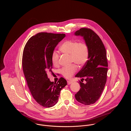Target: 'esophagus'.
Returning a JSON list of instances; mask_svg holds the SVG:
<instances>
[{"mask_svg": "<svg viewBox=\"0 0 131 131\" xmlns=\"http://www.w3.org/2000/svg\"><path fill=\"white\" fill-rule=\"evenodd\" d=\"M67 82H68V85H70L73 83V82L72 81H68Z\"/></svg>", "mask_w": 131, "mask_h": 131, "instance_id": "esophagus-1", "label": "esophagus"}]
</instances>
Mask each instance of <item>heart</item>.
I'll list each match as a JSON object with an SVG mask.
<instances>
[{"label": "heart", "mask_w": 131, "mask_h": 131, "mask_svg": "<svg viewBox=\"0 0 131 131\" xmlns=\"http://www.w3.org/2000/svg\"><path fill=\"white\" fill-rule=\"evenodd\" d=\"M60 51L64 54L70 55L72 62H75L79 66L84 65L89 57V49L84 42L77 41L68 40L64 42L59 47ZM59 56L54 51L51 55V61L54 66L58 63ZM77 70V66L73 64L70 67H64L60 70V73L66 78H71Z\"/></svg>", "instance_id": "b5f03b06"}]
</instances>
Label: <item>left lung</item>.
<instances>
[{"mask_svg": "<svg viewBox=\"0 0 131 131\" xmlns=\"http://www.w3.org/2000/svg\"><path fill=\"white\" fill-rule=\"evenodd\" d=\"M75 36L82 37L89 49V57L82 69L75 75L85 79L86 83L79 82L81 88L75 94V99L85 105L93 104L98 100L106 82L108 63L105 47L99 37L88 28L75 32Z\"/></svg>", "mask_w": 131, "mask_h": 131, "instance_id": "8db88e82", "label": "left lung"}]
</instances>
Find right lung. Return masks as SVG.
Wrapping results in <instances>:
<instances>
[{"label":"right lung","instance_id":"right-lung-1","mask_svg":"<svg viewBox=\"0 0 131 131\" xmlns=\"http://www.w3.org/2000/svg\"><path fill=\"white\" fill-rule=\"evenodd\" d=\"M65 37L64 34L39 33L29 39L24 49L22 66L28 87L36 101L45 107L56 104L61 90L67 85L63 78L54 83L47 75L52 73V53Z\"/></svg>","mask_w":131,"mask_h":131}]
</instances>
